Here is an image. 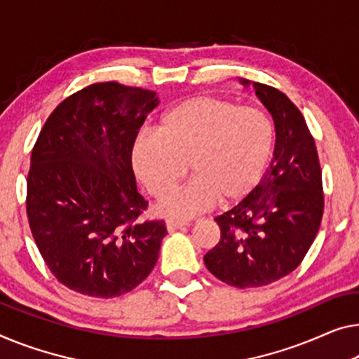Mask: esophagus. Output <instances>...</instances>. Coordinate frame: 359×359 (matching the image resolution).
I'll return each instance as SVG.
<instances>
[{
	"instance_id": "obj_1",
	"label": "esophagus",
	"mask_w": 359,
	"mask_h": 359,
	"mask_svg": "<svg viewBox=\"0 0 359 359\" xmlns=\"http://www.w3.org/2000/svg\"><path fill=\"white\" fill-rule=\"evenodd\" d=\"M185 226H190V222L179 221V219H168V221H165V227H168L169 232H174L177 231V229H182Z\"/></svg>"
}]
</instances>
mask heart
<instances>
[{"label":"heart","mask_w":359,"mask_h":359,"mask_svg":"<svg viewBox=\"0 0 359 359\" xmlns=\"http://www.w3.org/2000/svg\"><path fill=\"white\" fill-rule=\"evenodd\" d=\"M276 147L271 117L233 101L196 96L165 111L158 130L132 143V165L149 195L163 198L186 173L196 177L159 203L170 217H190L247 198L261 184Z\"/></svg>","instance_id":"heart-1"}]
</instances>
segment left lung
Instances as JSON below:
<instances>
[{
    "label": "left lung",
    "instance_id": "8db88e82",
    "mask_svg": "<svg viewBox=\"0 0 359 359\" xmlns=\"http://www.w3.org/2000/svg\"><path fill=\"white\" fill-rule=\"evenodd\" d=\"M253 87L274 119V158L261 184L214 219L221 240L205 255L208 271L237 288L269 285L295 271L324 212L318 149L303 114L280 90Z\"/></svg>",
    "mask_w": 359,
    "mask_h": 359
}]
</instances>
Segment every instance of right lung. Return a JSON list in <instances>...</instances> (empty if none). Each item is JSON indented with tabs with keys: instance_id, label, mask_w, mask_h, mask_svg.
Returning <instances> with one entry per match:
<instances>
[{
	"instance_id": "add662e5",
	"label": "right lung",
	"mask_w": 359,
	"mask_h": 359,
	"mask_svg": "<svg viewBox=\"0 0 359 359\" xmlns=\"http://www.w3.org/2000/svg\"><path fill=\"white\" fill-rule=\"evenodd\" d=\"M156 93L119 82L79 90L56 106L32 149L27 217L48 269L95 298L132 292L156 264L163 221H142L132 143Z\"/></svg>"
}]
</instances>
